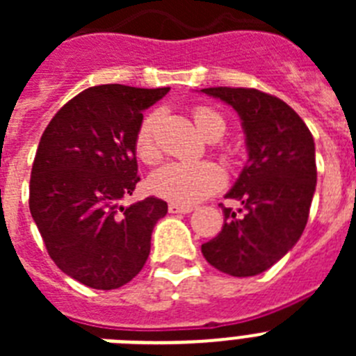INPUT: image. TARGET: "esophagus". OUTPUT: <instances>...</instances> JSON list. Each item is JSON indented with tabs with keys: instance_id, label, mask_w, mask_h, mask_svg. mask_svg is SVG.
<instances>
[{
	"instance_id": "1",
	"label": "esophagus",
	"mask_w": 356,
	"mask_h": 356,
	"mask_svg": "<svg viewBox=\"0 0 356 356\" xmlns=\"http://www.w3.org/2000/svg\"><path fill=\"white\" fill-rule=\"evenodd\" d=\"M169 212L171 213H191L193 212V207L187 205H178V203H169Z\"/></svg>"
}]
</instances>
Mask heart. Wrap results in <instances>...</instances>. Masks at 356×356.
<instances>
[{"label":"heart","mask_w":356,"mask_h":356,"mask_svg":"<svg viewBox=\"0 0 356 356\" xmlns=\"http://www.w3.org/2000/svg\"><path fill=\"white\" fill-rule=\"evenodd\" d=\"M159 115L149 114L140 122L135 135V155L140 162L155 163L160 159V147L156 144L155 131ZM196 128L207 140H219L225 134L226 122L216 110L200 106L194 110ZM225 184V172L212 162H169L151 172L147 187L155 196L178 205H194L216 194Z\"/></svg>","instance_id":"heart-1"}]
</instances>
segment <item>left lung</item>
<instances>
[{
  "label": "left lung",
  "instance_id": "1",
  "mask_svg": "<svg viewBox=\"0 0 356 356\" xmlns=\"http://www.w3.org/2000/svg\"><path fill=\"white\" fill-rule=\"evenodd\" d=\"M241 118L248 162L226 197L241 201L237 212L221 207L225 225L201 246L210 266L229 276H257L296 246L316 193V144L303 119L285 102L257 89L209 87Z\"/></svg>",
  "mask_w": 356,
  "mask_h": 356
}]
</instances>
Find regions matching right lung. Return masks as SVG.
Instances as JSON below:
<instances>
[{
  "mask_svg": "<svg viewBox=\"0 0 356 356\" xmlns=\"http://www.w3.org/2000/svg\"><path fill=\"white\" fill-rule=\"evenodd\" d=\"M169 92L97 85L65 103L40 137L31 168L30 212L58 269L87 287L119 289L139 275L168 203L121 200L135 191V135Z\"/></svg>",
  "mask_w": 356,
  "mask_h": 356,
  "instance_id": "1",
  "label": "right lung"
}]
</instances>
